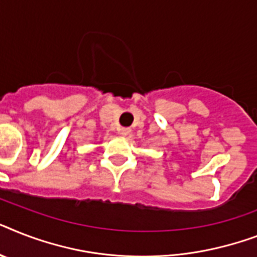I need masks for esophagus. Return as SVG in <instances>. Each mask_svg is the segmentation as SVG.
<instances>
[{
  "mask_svg": "<svg viewBox=\"0 0 257 257\" xmlns=\"http://www.w3.org/2000/svg\"><path fill=\"white\" fill-rule=\"evenodd\" d=\"M118 133H120L121 136L131 135V128H120L118 129Z\"/></svg>",
  "mask_w": 257,
  "mask_h": 257,
  "instance_id": "34e87169",
  "label": "esophagus"
}]
</instances>
